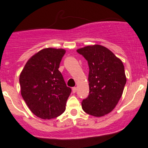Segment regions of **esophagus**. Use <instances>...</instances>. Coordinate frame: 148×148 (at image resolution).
<instances>
[{
    "label": "esophagus",
    "mask_w": 148,
    "mask_h": 148,
    "mask_svg": "<svg viewBox=\"0 0 148 148\" xmlns=\"http://www.w3.org/2000/svg\"><path fill=\"white\" fill-rule=\"evenodd\" d=\"M77 92V87H73L72 88V92L73 93H76Z\"/></svg>",
    "instance_id": "34e87169"
}]
</instances>
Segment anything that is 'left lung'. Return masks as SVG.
<instances>
[{
	"instance_id": "left-lung-1",
	"label": "left lung",
	"mask_w": 148,
	"mask_h": 148,
	"mask_svg": "<svg viewBox=\"0 0 148 148\" xmlns=\"http://www.w3.org/2000/svg\"><path fill=\"white\" fill-rule=\"evenodd\" d=\"M88 62L89 95L84 99V111L100 117L111 112L120 101L127 78L120 59L110 49L99 44L77 49Z\"/></svg>"
}]
</instances>
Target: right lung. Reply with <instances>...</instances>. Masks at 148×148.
Masks as SVG:
<instances>
[{"mask_svg": "<svg viewBox=\"0 0 148 148\" xmlns=\"http://www.w3.org/2000/svg\"><path fill=\"white\" fill-rule=\"evenodd\" d=\"M65 53L64 49H41L28 59L21 72L22 97L33 114L43 120L57 117L66 110L71 89L59 71Z\"/></svg>", "mask_w": 148, "mask_h": 148, "instance_id": "add662e5", "label": "right lung"}]
</instances>
